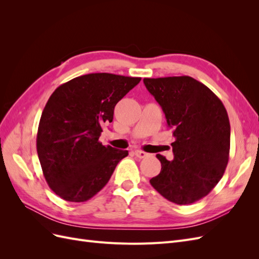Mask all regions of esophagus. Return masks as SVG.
<instances>
[{
  "mask_svg": "<svg viewBox=\"0 0 259 259\" xmlns=\"http://www.w3.org/2000/svg\"><path fill=\"white\" fill-rule=\"evenodd\" d=\"M135 155L137 156V158H139V159H145V158H147V156L149 155V153H147V152H145V151H142V150H135Z\"/></svg>",
  "mask_w": 259,
  "mask_h": 259,
  "instance_id": "esophagus-1",
  "label": "esophagus"
}]
</instances>
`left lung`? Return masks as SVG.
Instances as JSON below:
<instances>
[{
  "instance_id": "left-lung-1",
  "label": "left lung",
  "mask_w": 259,
  "mask_h": 259,
  "mask_svg": "<svg viewBox=\"0 0 259 259\" xmlns=\"http://www.w3.org/2000/svg\"><path fill=\"white\" fill-rule=\"evenodd\" d=\"M147 90L162 107L173 130L174 160L156 154L161 171L150 184L162 197L191 204L213 190L229 160L230 123L222 100L193 77H145Z\"/></svg>"
}]
</instances>
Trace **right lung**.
Listing matches in <instances>:
<instances>
[{"instance_id":"add662e5","label":"right lung","mask_w":259,"mask_h":259,"mask_svg":"<svg viewBox=\"0 0 259 259\" xmlns=\"http://www.w3.org/2000/svg\"><path fill=\"white\" fill-rule=\"evenodd\" d=\"M142 77L90 73L54 91L38 123L36 151L51 189L69 202H85L107 185L127 150L99 137L115 105Z\"/></svg>"}]
</instances>
